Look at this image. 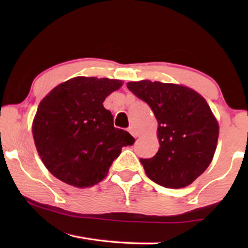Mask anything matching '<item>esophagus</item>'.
I'll use <instances>...</instances> for the list:
<instances>
[{
	"label": "esophagus",
	"mask_w": 248,
	"mask_h": 248,
	"mask_svg": "<svg viewBox=\"0 0 248 248\" xmlns=\"http://www.w3.org/2000/svg\"><path fill=\"white\" fill-rule=\"evenodd\" d=\"M128 132H130V133H131L132 135H133L134 138H137V137H138V133H137V132H135V130H134L133 127H130V128H128Z\"/></svg>",
	"instance_id": "1"
}]
</instances>
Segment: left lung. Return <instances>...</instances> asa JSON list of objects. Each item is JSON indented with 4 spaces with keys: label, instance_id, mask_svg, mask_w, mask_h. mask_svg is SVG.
<instances>
[{
    "label": "left lung",
    "instance_id": "8db88e82",
    "mask_svg": "<svg viewBox=\"0 0 248 248\" xmlns=\"http://www.w3.org/2000/svg\"><path fill=\"white\" fill-rule=\"evenodd\" d=\"M126 86L158 121L160 148L152 158L140 159L145 174L167 188L192 184L209 167L218 142L219 125L208 103L179 84L142 80Z\"/></svg>",
    "mask_w": 248,
    "mask_h": 248
}]
</instances>
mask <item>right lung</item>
Here are the masks:
<instances>
[{
  "instance_id": "add662e5",
  "label": "right lung",
  "mask_w": 248,
  "mask_h": 248,
  "mask_svg": "<svg viewBox=\"0 0 248 248\" xmlns=\"http://www.w3.org/2000/svg\"><path fill=\"white\" fill-rule=\"evenodd\" d=\"M121 80L76 77L59 84L40 101L32 123L38 155L50 174L76 187L106 177L122 148L134 143L128 132L114 127L104 100Z\"/></svg>"
}]
</instances>
